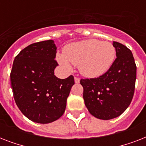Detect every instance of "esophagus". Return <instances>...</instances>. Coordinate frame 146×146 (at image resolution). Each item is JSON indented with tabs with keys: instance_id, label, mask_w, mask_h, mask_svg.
I'll return each mask as SVG.
<instances>
[{
	"instance_id": "obj_1",
	"label": "esophagus",
	"mask_w": 146,
	"mask_h": 146,
	"mask_svg": "<svg viewBox=\"0 0 146 146\" xmlns=\"http://www.w3.org/2000/svg\"><path fill=\"white\" fill-rule=\"evenodd\" d=\"M74 80H75L76 83H79L80 81V79L79 77H75V79H74Z\"/></svg>"
}]
</instances>
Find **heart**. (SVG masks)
Returning <instances> with one entry per match:
<instances>
[{
  "label": "heart",
  "instance_id": "heart-1",
  "mask_svg": "<svg viewBox=\"0 0 146 146\" xmlns=\"http://www.w3.org/2000/svg\"><path fill=\"white\" fill-rule=\"evenodd\" d=\"M116 57V49L109 42L87 39L67 44L64 54L57 55L60 64L66 70L72 65L86 77L95 78L105 73L112 66Z\"/></svg>",
  "mask_w": 146,
  "mask_h": 146
}]
</instances>
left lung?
I'll list each match as a JSON object with an SVG mask.
<instances>
[{
	"label": "left lung",
	"mask_w": 146,
	"mask_h": 146,
	"mask_svg": "<svg viewBox=\"0 0 146 146\" xmlns=\"http://www.w3.org/2000/svg\"><path fill=\"white\" fill-rule=\"evenodd\" d=\"M117 58L99 77L81 79L83 98L89 113L101 120H111L129 107L135 91L136 65L131 50L113 42Z\"/></svg>",
	"instance_id": "8db88e82"
}]
</instances>
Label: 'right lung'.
Segmentation results:
<instances>
[{
  "label": "right lung",
  "instance_id": "right-lung-1",
  "mask_svg": "<svg viewBox=\"0 0 146 146\" xmlns=\"http://www.w3.org/2000/svg\"><path fill=\"white\" fill-rule=\"evenodd\" d=\"M53 40L35 42L16 56L10 73L13 98L22 113L33 122L49 123L64 114L73 76L54 75L58 65Z\"/></svg>",
  "mask_w": 146,
  "mask_h": 146
}]
</instances>
